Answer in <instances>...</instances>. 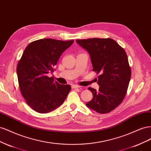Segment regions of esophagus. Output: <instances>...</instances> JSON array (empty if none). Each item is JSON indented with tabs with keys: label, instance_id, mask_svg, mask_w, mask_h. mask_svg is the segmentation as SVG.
Instances as JSON below:
<instances>
[{
	"label": "esophagus",
	"instance_id": "obj_1",
	"mask_svg": "<svg viewBox=\"0 0 151 151\" xmlns=\"http://www.w3.org/2000/svg\"><path fill=\"white\" fill-rule=\"evenodd\" d=\"M72 88H80V86L77 85H73Z\"/></svg>",
	"mask_w": 151,
	"mask_h": 151
}]
</instances>
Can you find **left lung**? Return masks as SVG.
I'll return each mask as SVG.
<instances>
[{
    "label": "left lung",
    "mask_w": 151,
    "mask_h": 151,
    "mask_svg": "<svg viewBox=\"0 0 151 151\" xmlns=\"http://www.w3.org/2000/svg\"><path fill=\"white\" fill-rule=\"evenodd\" d=\"M76 42L88 52L92 70L99 74L97 80L99 88H88L93 99L86 106L99 113H109L123 101L130 80L131 69L125 51L111 38H93Z\"/></svg>",
    "instance_id": "8db88e82"
}]
</instances>
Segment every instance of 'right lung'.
<instances>
[{
  "label": "right lung",
  "mask_w": 151,
  "mask_h": 151,
  "mask_svg": "<svg viewBox=\"0 0 151 151\" xmlns=\"http://www.w3.org/2000/svg\"><path fill=\"white\" fill-rule=\"evenodd\" d=\"M74 40L45 38L26 47L17 66L21 92L27 104L39 113H47L63 104L71 90L70 85H61L49 77L61 54Z\"/></svg>",
  "instance_id": "obj_1"
}]
</instances>
